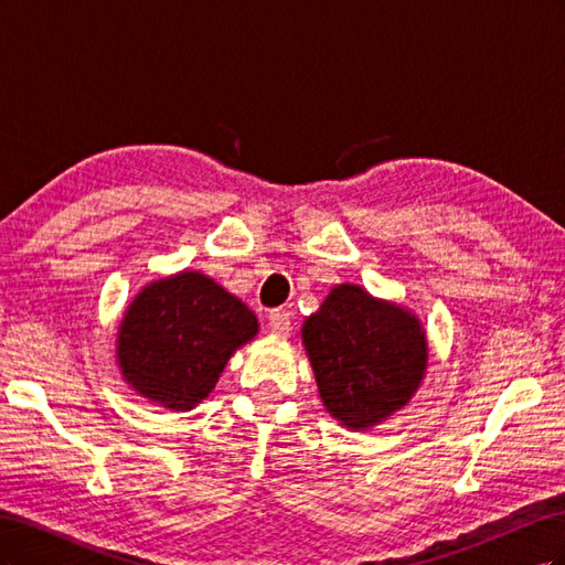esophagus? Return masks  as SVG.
Masks as SVG:
<instances>
[{
	"mask_svg": "<svg viewBox=\"0 0 565 565\" xmlns=\"http://www.w3.org/2000/svg\"><path fill=\"white\" fill-rule=\"evenodd\" d=\"M268 324H270V330L276 332V334L287 337L289 332H292V313H287V311H282V309L270 311Z\"/></svg>",
	"mask_w": 565,
	"mask_h": 565,
	"instance_id": "obj_1",
	"label": "esophagus"
}]
</instances>
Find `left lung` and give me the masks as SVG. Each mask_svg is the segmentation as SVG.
<instances>
[{
  "label": "left lung",
  "mask_w": 565,
  "mask_h": 565,
  "mask_svg": "<svg viewBox=\"0 0 565 565\" xmlns=\"http://www.w3.org/2000/svg\"><path fill=\"white\" fill-rule=\"evenodd\" d=\"M301 332L324 407L351 429L401 409L429 358L415 316L355 285L334 287Z\"/></svg>",
  "instance_id": "left-lung-1"
}]
</instances>
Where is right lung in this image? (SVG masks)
Listing matches in <instances>:
<instances>
[{
    "label": "right lung",
    "mask_w": 565,
    "mask_h": 565,
    "mask_svg": "<svg viewBox=\"0 0 565 565\" xmlns=\"http://www.w3.org/2000/svg\"><path fill=\"white\" fill-rule=\"evenodd\" d=\"M259 322L247 306L202 273L148 285L119 324L125 380L146 398L191 409L210 396L231 353Z\"/></svg>",
    "instance_id": "1"
}]
</instances>
